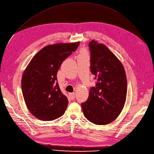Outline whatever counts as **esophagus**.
<instances>
[{
    "instance_id": "34e87169",
    "label": "esophagus",
    "mask_w": 154,
    "mask_h": 154,
    "mask_svg": "<svg viewBox=\"0 0 154 154\" xmlns=\"http://www.w3.org/2000/svg\"><path fill=\"white\" fill-rule=\"evenodd\" d=\"M69 96L71 98V99H74L75 98V93L74 92H72V93H69Z\"/></svg>"
}]
</instances>
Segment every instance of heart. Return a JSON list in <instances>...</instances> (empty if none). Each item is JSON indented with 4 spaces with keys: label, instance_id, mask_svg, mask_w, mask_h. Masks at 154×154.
Here are the masks:
<instances>
[{
    "label": "heart",
    "instance_id": "obj_1",
    "mask_svg": "<svg viewBox=\"0 0 154 154\" xmlns=\"http://www.w3.org/2000/svg\"><path fill=\"white\" fill-rule=\"evenodd\" d=\"M84 54H86V53H85V51L84 50H82L81 51V55H84Z\"/></svg>",
    "mask_w": 154,
    "mask_h": 154
}]
</instances>
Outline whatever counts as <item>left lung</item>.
I'll return each mask as SVG.
<instances>
[{"label": "left lung", "mask_w": 154, "mask_h": 154, "mask_svg": "<svg viewBox=\"0 0 154 154\" xmlns=\"http://www.w3.org/2000/svg\"><path fill=\"white\" fill-rule=\"evenodd\" d=\"M89 46L91 70L97 81L82 104L85 118L91 123L105 125L115 120L125 104L127 81L122 63L109 49L96 40Z\"/></svg>", "instance_id": "1"}]
</instances>
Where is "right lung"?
<instances>
[{
  "label": "right lung",
  "instance_id": "1",
  "mask_svg": "<svg viewBox=\"0 0 154 154\" xmlns=\"http://www.w3.org/2000/svg\"><path fill=\"white\" fill-rule=\"evenodd\" d=\"M80 42L49 45L33 57L24 70L21 88L31 114L42 121L62 116L69 101L60 89L57 73L64 60L75 51Z\"/></svg>",
  "mask_w": 154,
  "mask_h": 154
}]
</instances>
